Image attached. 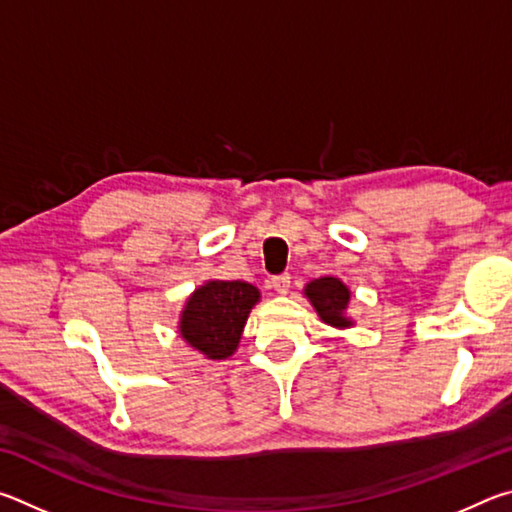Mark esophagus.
Segmentation results:
<instances>
[{"mask_svg":"<svg viewBox=\"0 0 512 512\" xmlns=\"http://www.w3.org/2000/svg\"><path fill=\"white\" fill-rule=\"evenodd\" d=\"M271 287H273L277 293H280V296H284V293H289L291 275H289V273H282V275L271 277Z\"/></svg>","mask_w":512,"mask_h":512,"instance_id":"esophagus-1","label":"esophagus"}]
</instances>
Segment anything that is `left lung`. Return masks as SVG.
<instances>
[{
	"label": "left lung",
	"mask_w": 512,
	"mask_h": 512,
	"mask_svg": "<svg viewBox=\"0 0 512 512\" xmlns=\"http://www.w3.org/2000/svg\"><path fill=\"white\" fill-rule=\"evenodd\" d=\"M305 296L318 311L323 323L332 327H352V320L345 316L350 302V289L339 280V277H318L311 280L305 287Z\"/></svg>",
	"instance_id": "left-lung-1"
}]
</instances>
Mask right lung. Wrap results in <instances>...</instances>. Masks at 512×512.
Wrapping results in <instances>:
<instances>
[{
	"label": "right lung",
	"mask_w": 512,
	"mask_h": 512,
	"mask_svg": "<svg viewBox=\"0 0 512 512\" xmlns=\"http://www.w3.org/2000/svg\"><path fill=\"white\" fill-rule=\"evenodd\" d=\"M259 302L257 287L241 280H210L185 302L178 332L207 359L235 354L250 309Z\"/></svg>",
	"instance_id": "add662e5"
}]
</instances>
